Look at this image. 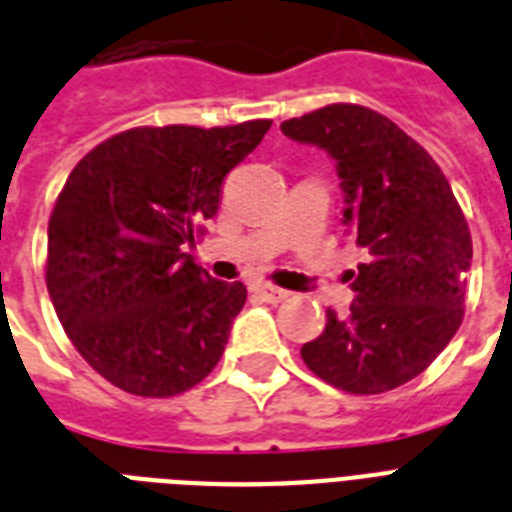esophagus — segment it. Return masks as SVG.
<instances>
[{
	"instance_id": "34e87169",
	"label": "esophagus",
	"mask_w": 512,
	"mask_h": 512,
	"mask_svg": "<svg viewBox=\"0 0 512 512\" xmlns=\"http://www.w3.org/2000/svg\"><path fill=\"white\" fill-rule=\"evenodd\" d=\"M255 294L263 302H268V305H278V302H284L286 297H289V292L286 289H281V286H273V284H255Z\"/></svg>"
}]
</instances>
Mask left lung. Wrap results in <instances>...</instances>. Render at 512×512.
I'll return each mask as SVG.
<instances>
[{"label": "left lung", "instance_id": "1", "mask_svg": "<svg viewBox=\"0 0 512 512\" xmlns=\"http://www.w3.org/2000/svg\"><path fill=\"white\" fill-rule=\"evenodd\" d=\"M281 131L334 157L344 226L365 255L350 270V315L326 310L302 360L342 392L397 389L434 363L463 321L473 244L450 181L418 141L368 107L328 105Z\"/></svg>", "mask_w": 512, "mask_h": 512}]
</instances>
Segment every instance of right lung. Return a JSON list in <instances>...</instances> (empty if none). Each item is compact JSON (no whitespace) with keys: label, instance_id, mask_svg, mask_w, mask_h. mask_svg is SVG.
Returning a JSON list of instances; mask_svg holds the SVG:
<instances>
[{"label":"right lung","instance_id":"obj_1","mask_svg":"<svg viewBox=\"0 0 512 512\" xmlns=\"http://www.w3.org/2000/svg\"><path fill=\"white\" fill-rule=\"evenodd\" d=\"M268 128H131L68 176L49 218L47 289L73 347L112 386L173 397L218 365L247 289L210 276L184 244Z\"/></svg>","mask_w":512,"mask_h":512}]
</instances>
